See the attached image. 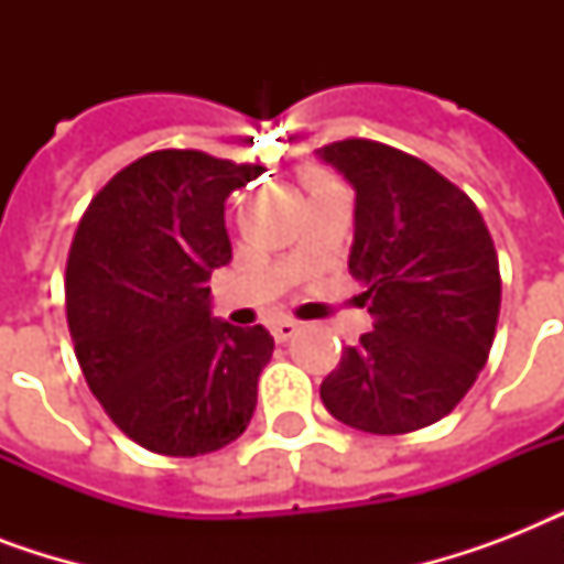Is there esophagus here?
<instances>
[{
    "label": "esophagus",
    "mask_w": 564,
    "mask_h": 564,
    "mask_svg": "<svg viewBox=\"0 0 564 564\" xmlns=\"http://www.w3.org/2000/svg\"><path fill=\"white\" fill-rule=\"evenodd\" d=\"M299 330H301V325L299 322H292V318H281V322H274L272 325V334L278 343H290L292 336L299 334Z\"/></svg>",
    "instance_id": "1"
}]
</instances>
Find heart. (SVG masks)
Returning a JSON list of instances; mask_svg holds the SVG:
<instances>
[{"label": "heart", "mask_w": 564, "mask_h": 564, "mask_svg": "<svg viewBox=\"0 0 564 564\" xmlns=\"http://www.w3.org/2000/svg\"><path fill=\"white\" fill-rule=\"evenodd\" d=\"M301 178H304V187L307 189H316V187H322V184H330V178H327L325 172H318V170H307L304 175H301Z\"/></svg>", "instance_id": "heart-1"}]
</instances>
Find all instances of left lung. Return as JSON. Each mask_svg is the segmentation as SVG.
<instances>
[{
	"instance_id": "8db88e82",
	"label": "left lung",
	"mask_w": 564,
	"mask_h": 564,
	"mask_svg": "<svg viewBox=\"0 0 564 564\" xmlns=\"http://www.w3.org/2000/svg\"><path fill=\"white\" fill-rule=\"evenodd\" d=\"M318 158L357 193L348 269L375 330L322 380L343 424L398 436L436 424L489 360L500 265L477 204L433 166L375 140H339Z\"/></svg>"
}]
</instances>
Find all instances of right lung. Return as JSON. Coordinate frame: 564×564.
I'll list each match as a JSON object with an SVG mask.
<instances>
[{
	"instance_id": "right-lung-1",
	"label": "right lung",
	"mask_w": 564,
	"mask_h": 564,
	"mask_svg": "<svg viewBox=\"0 0 564 564\" xmlns=\"http://www.w3.org/2000/svg\"><path fill=\"white\" fill-rule=\"evenodd\" d=\"M263 172L163 149L117 172L84 210L66 260V322L90 392L145 451L202 456L246 433L272 360L263 325L210 316L230 263L225 198Z\"/></svg>"
}]
</instances>
